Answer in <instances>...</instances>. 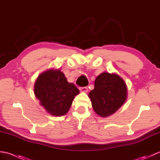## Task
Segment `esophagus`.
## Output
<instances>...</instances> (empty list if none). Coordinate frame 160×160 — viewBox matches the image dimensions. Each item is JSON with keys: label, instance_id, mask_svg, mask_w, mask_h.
<instances>
[{"label": "esophagus", "instance_id": "1", "mask_svg": "<svg viewBox=\"0 0 160 160\" xmlns=\"http://www.w3.org/2000/svg\"><path fill=\"white\" fill-rule=\"evenodd\" d=\"M79 89L82 92H87L88 91V87H80Z\"/></svg>", "mask_w": 160, "mask_h": 160}]
</instances>
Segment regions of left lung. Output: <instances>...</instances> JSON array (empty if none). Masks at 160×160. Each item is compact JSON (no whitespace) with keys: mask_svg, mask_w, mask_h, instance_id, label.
<instances>
[{"mask_svg":"<svg viewBox=\"0 0 160 160\" xmlns=\"http://www.w3.org/2000/svg\"><path fill=\"white\" fill-rule=\"evenodd\" d=\"M127 88L124 81L116 74L104 72L94 82V89L89 94L95 112L106 118L119 109L127 99Z\"/></svg>","mask_w":160,"mask_h":160,"instance_id":"8db88e82","label":"left lung"}]
</instances>
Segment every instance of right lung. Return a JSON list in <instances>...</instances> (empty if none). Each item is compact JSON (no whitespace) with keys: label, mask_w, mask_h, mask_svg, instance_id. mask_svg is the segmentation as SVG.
<instances>
[{"label":"right lung","mask_w":160,"mask_h":160,"mask_svg":"<svg viewBox=\"0 0 160 160\" xmlns=\"http://www.w3.org/2000/svg\"><path fill=\"white\" fill-rule=\"evenodd\" d=\"M80 93L73 83L67 82L60 70H48L40 74L34 85V93L40 104L54 116L66 114L74 97Z\"/></svg>","instance_id":"right-lung-1"}]
</instances>
